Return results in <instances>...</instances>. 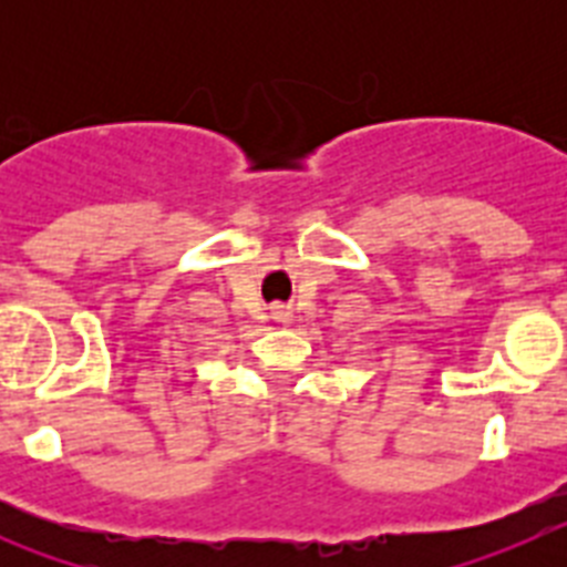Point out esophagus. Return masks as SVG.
Here are the masks:
<instances>
[{"instance_id": "1", "label": "esophagus", "mask_w": 567, "mask_h": 567, "mask_svg": "<svg viewBox=\"0 0 567 567\" xmlns=\"http://www.w3.org/2000/svg\"><path fill=\"white\" fill-rule=\"evenodd\" d=\"M275 318H278L280 323H289V320H292V315H289L287 309H278V312H275Z\"/></svg>"}]
</instances>
